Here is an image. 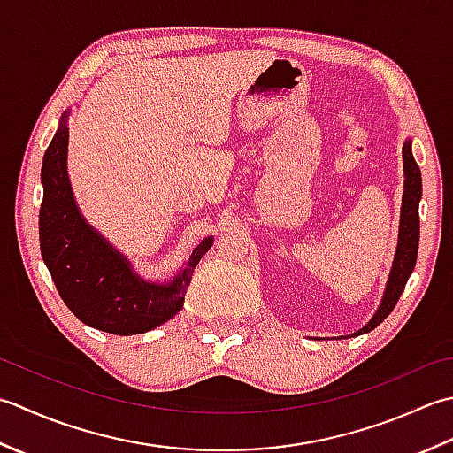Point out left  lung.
<instances>
[{"instance_id":"1","label":"left lung","mask_w":453,"mask_h":453,"mask_svg":"<svg viewBox=\"0 0 453 453\" xmlns=\"http://www.w3.org/2000/svg\"><path fill=\"white\" fill-rule=\"evenodd\" d=\"M403 172H404V186H403V205H401V223H399V240H396V250L393 257L389 280L385 285L383 299L377 307L375 315L369 319L354 334L340 336V338H354L365 332L373 330L389 317V312L395 309L401 293L404 291L411 273L414 270L418 256V240H420V219H418V203L422 199V178L418 164L414 162L412 156V141H404L403 144Z\"/></svg>"}]
</instances>
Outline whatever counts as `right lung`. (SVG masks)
Segmentation results:
<instances>
[{"mask_svg": "<svg viewBox=\"0 0 453 453\" xmlns=\"http://www.w3.org/2000/svg\"><path fill=\"white\" fill-rule=\"evenodd\" d=\"M68 117L70 109L62 113L42 158V260L62 301L84 325L119 336L142 334L181 311L193 270L213 246V236L201 240L168 281L144 280L81 215L68 175Z\"/></svg>", "mask_w": 453, "mask_h": 453, "instance_id": "obj_1", "label": "right lung"}]
</instances>
